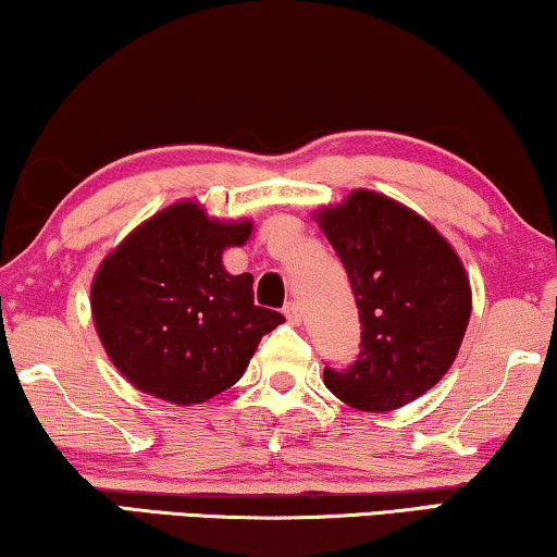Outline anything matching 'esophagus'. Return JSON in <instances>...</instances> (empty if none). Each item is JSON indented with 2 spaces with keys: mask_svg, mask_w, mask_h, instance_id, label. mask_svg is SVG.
Segmentation results:
<instances>
[{
  "mask_svg": "<svg viewBox=\"0 0 557 557\" xmlns=\"http://www.w3.org/2000/svg\"><path fill=\"white\" fill-rule=\"evenodd\" d=\"M285 318H287L293 325H300V320H302L300 305H297L295 300H289V302L285 305Z\"/></svg>",
  "mask_w": 557,
  "mask_h": 557,
  "instance_id": "1",
  "label": "esophagus"
}]
</instances>
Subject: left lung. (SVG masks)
Returning <instances> with one entry per match:
<instances>
[{"mask_svg":"<svg viewBox=\"0 0 557 557\" xmlns=\"http://www.w3.org/2000/svg\"><path fill=\"white\" fill-rule=\"evenodd\" d=\"M341 257L360 318V354L323 381L358 411H394L442 381L465 338L472 289L454 247L424 216L358 189L315 211Z\"/></svg>","mask_w":557,"mask_h":557,"instance_id":"1","label":"left lung"}]
</instances>
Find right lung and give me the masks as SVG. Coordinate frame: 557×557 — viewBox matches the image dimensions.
I'll list each match as a JSON object with an SVG mask.
<instances>
[{
	"instance_id": "add662e5",
	"label": "right lung",
	"mask_w": 557,
	"mask_h": 557,
	"mask_svg": "<svg viewBox=\"0 0 557 557\" xmlns=\"http://www.w3.org/2000/svg\"><path fill=\"white\" fill-rule=\"evenodd\" d=\"M252 222H219L197 201L171 203L100 262L92 323L108 358L138 391L191 406L234 386L262 335L285 318L255 305L252 275H230L226 247Z\"/></svg>"
}]
</instances>
